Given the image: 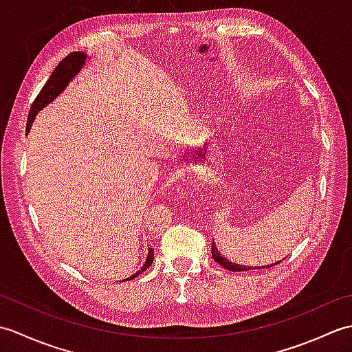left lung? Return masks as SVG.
Returning <instances> with one entry per match:
<instances>
[{
	"mask_svg": "<svg viewBox=\"0 0 352 352\" xmlns=\"http://www.w3.org/2000/svg\"><path fill=\"white\" fill-rule=\"evenodd\" d=\"M212 257L214 258V261H218V263H219L221 266L228 269V271H231V272H245V271H251V269H265V267H271V266H275V265L281 263V260L275 261V263H271V265H266V266H246V265L233 263V261L222 256L221 251L218 250V246H216L214 241H213V243H212ZM283 260H284V258H283Z\"/></svg>",
	"mask_w": 352,
	"mask_h": 352,
	"instance_id": "left-lung-1",
	"label": "left lung"
}]
</instances>
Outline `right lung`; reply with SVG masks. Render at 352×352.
Masks as SVG:
<instances>
[{
	"label": "right lung",
	"instance_id": "right-lung-1",
	"mask_svg": "<svg viewBox=\"0 0 352 352\" xmlns=\"http://www.w3.org/2000/svg\"><path fill=\"white\" fill-rule=\"evenodd\" d=\"M87 60H89V57L86 52L76 51V52H71L69 56H66L63 60L57 65V68L52 71L50 80L45 83L41 94L37 95V98L34 100L32 109H30L28 119H27V129H25L27 133L30 131V129H32L36 115L39 113L41 110L47 107L50 102L54 101L57 96L60 95L66 87H68V85L74 80V77H76L77 74L81 71V68H83ZM153 260H154V250L149 248L144 266H142L136 274L130 275L129 278H125L122 281H129V280L136 278L138 275H140V272H144L146 267L151 266Z\"/></svg>",
	"mask_w": 352,
	"mask_h": 352
}]
</instances>
